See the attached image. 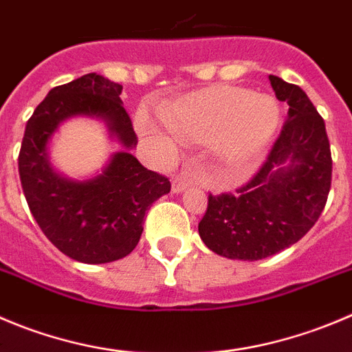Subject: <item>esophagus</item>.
Segmentation results:
<instances>
[{"label":"esophagus","mask_w":352,"mask_h":352,"mask_svg":"<svg viewBox=\"0 0 352 352\" xmlns=\"http://www.w3.org/2000/svg\"><path fill=\"white\" fill-rule=\"evenodd\" d=\"M190 182H192V176H190L188 173H182V174H178V176H174V178H173V192L174 193L183 192V190H185L186 186L190 185Z\"/></svg>","instance_id":"esophagus-1"}]
</instances>
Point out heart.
Listing matches in <instances>:
<instances>
[{
  "instance_id": "b5f03b06",
  "label": "heart",
  "mask_w": 352,
  "mask_h": 352,
  "mask_svg": "<svg viewBox=\"0 0 352 352\" xmlns=\"http://www.w3.org/2000/svg\"><path fill=\"white\" fill-rule=\"evenodd\" d=\"M167 128L186 143H212L228 164H245L266 146L280 122L273 98L239 86L217 85L190 93L164 110ZM142 128L153 124L145 112Z\"/></svg>"
}]
</instances>
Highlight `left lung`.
<instances>
[{
  "label": "left lung",
  "instance_id": "left-lung-1",
  "mask_svg": "<svg viewBox=\"0 0 352 352\" xmlns=\"http://www.w3.org/2000/svg\"><path fill=\"white\" fill-rule=\"evenodd\" d=\"M289 117L266 160L235 192L209 193L200 239L228 259L259 261L299 242L324 209L332 152L323 117L302 88L270 76Z\"/></svg>",
  "mask_w": 352,
  "mask_h": 352
}]
</instances>
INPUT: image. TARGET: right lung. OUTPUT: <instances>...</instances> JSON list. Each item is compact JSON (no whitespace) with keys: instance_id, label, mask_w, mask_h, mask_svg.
Here are the masks:
<instances>
[{"instance_id":"1","label":"right lung","mask_w":352,"mask_h":352,"mask_svg":"<svg viewBox=\"0 0 352 352\" xmlns=\"http://www.w3.org/2000/svg\"><path fill=\"white\" fill-rule=\"evenodd\" d=\"M120 91L122 86L98 74L56 86L36 107L20 146V183L36 223L60 252L79 263H112L131 254L145 212L170 192L169 178L143 167L128 152L116 153L100 176L82 183L69 182L50 167V136L63 119L78 113L107 119L124 146L138 143Z\"/></svg>"}]
</instances>
